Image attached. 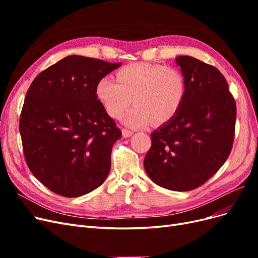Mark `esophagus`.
<instances>
[{"label": "esophagus", "mask_w": 258, "mask_h": 258, "mask_svg": "<svg viewBox=\"0 0 258 258\" xmlns=\"http://www.w3.org/2000/svg\"><path fill=\"white\" fill-rule=\"evenodd\" d=\"M132 135H134V132H132L131 130H129V129H122V136H123V138H129V137H131Z\"/></svg>", "instance_id": "obj_1"}]
</instances>
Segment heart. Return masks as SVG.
Listing matches in <instances>:
<instances>
[{
	"mask_svg": "<svg viewBox=\"0 0 258 258\" xmlns=\"http://www.w3.org/2000/svg\"><path fill=\"white\" fill-rule=\"evenodd\" d=\"M187 81L176 67L136 62L119 69L116 80L101 79L96 93L106 113L118 119L132 103L136 106L127 114L124 122L132 128L163 123L172 119L181 108L186 96Z\"/></svg>",
	"mask_w": 258,
	"mask_h": 258,
	"instance_id": "1",
	"label": "heart"
}]
</instances>
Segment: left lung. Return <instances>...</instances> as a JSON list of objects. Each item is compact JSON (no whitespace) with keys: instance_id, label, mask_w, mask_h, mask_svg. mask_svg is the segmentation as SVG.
I'll return each mask as SVG.
<instances>
[{"instance_id":"obj_1","label":"left lung","mask_w":258,"mask_h":258,"mask_svg":"<svg viewBox=\"0 0 258 258\" xmlns=\"http://www.w3.org/2000/svg\"><path fill=\"white\" fill-rule=\"evenodd\" d=\"M176 63L186 77V96L173 118L151 135L144 168L163 188L188 191L204 185L227 160L237 106L215 67L189 56H178Z\"/></svg>"}]
</instances>
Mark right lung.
Instances as JSON below:
<instances>
[{
	"label": "right lung",
	"mask_w": 258,
	"mask_h": 258,
	"mask_svg": "<svg viewBox=\"0 0 258 258\" xmlns=\"http://www.w3.org/2000/svg\"><path fill=\"white\" fill-rule=\"evenodd\" d=\"M120 64L69 56L30 85L19 120L23 154L32 174L54 194L80 197L107 177L121 131L96 88Z\"/></svg>",
	"instance_id": "add662e5"
}]
</instances>
